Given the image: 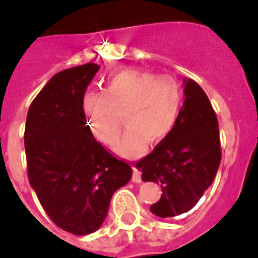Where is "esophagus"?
<instances>
[{"mask_svg": "<svg viewBox=\"0 0 258 258\" xmlns=\"http://www.w3.org/2000/svg\"><path fill=\"white\" fill-rule=\"evenodd\" d=\"M132 169H134V174H132V182H135V183H140V182H141V172L137 169L136 167H132Z\"/></svg>", "mask_w": 258, "mask_h": 258, "instance_id": "1", "label": "esophagus"}]
</instances>
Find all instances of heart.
I'll return each instance as SVG.
<instances>
[{
    "label": "heart",
    "mask_w": 258,
    "mask_h": 258,
    "mask_svg": "<svg viewBox=\"0 0 258 258\" xmlns=\"http://www.w3.org/2000/svg\"><path fill=\"white\" fill-rule=\"evenodd\" d=\"M183 104V90L170 76L126 70L112 75L104 91H89L83 98V110L96 140L112 144L121 130L127 128L114 144V151L124 158H139L149 140L159 143L173 131Z\"/></svg>",
    "instance_id": "heart-1"
}]
</instances>
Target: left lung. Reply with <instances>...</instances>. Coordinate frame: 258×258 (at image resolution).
<instances>
[{
    "mask_svg": "<svg viewBox=\"0 0 258 258\" xmlns=\"http://www.w3.org/2000/svg\"><path fill=\"white\" fill-rule=\"evenodd\" d=\"M184 102L173 131L136 163L144 182L160 184V200L150 211L159 218L195 208L211 186L221 160L218 118L205 91L183 79Z\"/></svg>",
    "mask_w": 258,
    "mask_h": 258,
    "instance_id": "8db88e82",
    "label": "left lung"
}]
</instances>
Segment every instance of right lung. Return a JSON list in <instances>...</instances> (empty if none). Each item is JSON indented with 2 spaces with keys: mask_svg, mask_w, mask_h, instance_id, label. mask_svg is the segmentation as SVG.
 <instances>
[{
  "mask_svg": "<svg viewBox=\"0 0 258 258\" xmlns=\"http://www.w3.org/2000/svg\"><path fill=\"white\" fill-rule=\"evenodd\" d=\"M99 64L63 70L29 108L25 144L30 186L57 227L75 235L102 227L110 199L127 184L132 168L94 139L83 98Z\"/></svg>",
  "mask_w": 258,
  "mask_h": 258,
  "instance_id": "add662e5",
  "label": "right lung"
}]
</instances>
